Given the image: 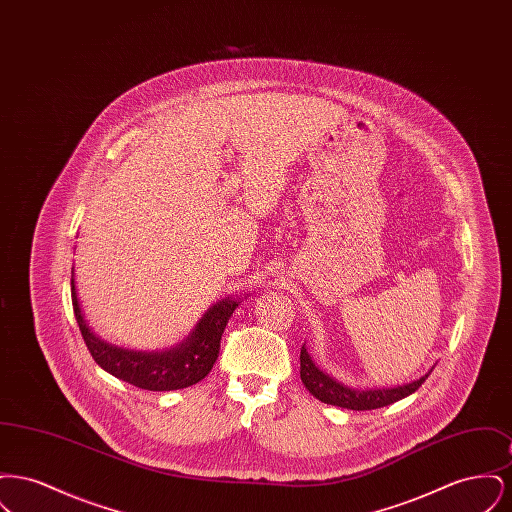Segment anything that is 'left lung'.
I'll use <instances>...</instances> for the list:
<instances>
[{"instance_id":"8db88e82","label":"left lung","mask_w":512,"mask_h":512,"mask_svg":"<svg viewBox=\"0 0 512 512\" xmlns=\"http://www.w3.org/2000/svg\"><path fill=\"white\" fill-rule=\"evenodd\" d=\"M301 382L305 384V388L313 397H317L318 401L326 403V405H334V407H341V409H351V411H370V409H380V407H388L391 403L411 395L414 391L418 390L424 380L430 376V372L434 370V366L420 376L418 380L403 384V386H395V388H366V390H359V388H349L343 386L338 380H334L330 374L322 372L315 361L311 359V355L307 353L305 345L301 347Z\"/></svg>"}]
</instances>
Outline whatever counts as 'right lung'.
Returning <instances> with one entry per match:
<instances>
[{"instance_id": "right-lung-1", "label": "right lung", "mask_w": 512, "mask_h": 512, "mask_svg": "<svg viewBox=\"0 0 512 512\" xmlns=\"http://www.w3.org/2000/svg\"><path fill=\"white\" fill-rule=\"evenodd\" d=\"M71 297L74 317L94 361L122 382L149 391L182 390L201 382L217 363L224 328L232 313L242 303V299L234 297L220 299L219 303L203 313L192 332L180 343L161 351H136L107 343L96 336V332H92L84 320L80 301L76 297L74 267Z\"/></svg>"}]
</instances>
